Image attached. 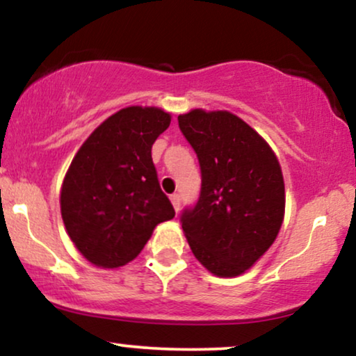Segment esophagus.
Instances as JSON below:
<instances>
[{"instance_id": "1", "label": "esophagus", "mask_w": 356, "mask_h": 356, "mask_svg": "<svg viewBox=\"0 0 356 356\" xmlns=\"http://www.w3.org/2000/svg\"><path fill=\"white\" fill-rule=\"evenodd\" d=\"M170 202H172L175 212L181 209V195H179V194H172V195H170Z\"/></svg>"}]
</instances>
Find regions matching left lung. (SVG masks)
<instances>
[{"label": "left lung", "instance_id": "8db88e82", "mask_svg": "<svg viewBox=\"0 0 356 356\" xmlns=\"http://www.w3.org/2000/svg\"><path fill=\"white\" fill-rule=\"evenodd\" d=\"M177 120L197 154L202 179L197 202L181 216L189 246L212 275H243L283 224L280 162L266 140L231 112L195 108Z\"/></svg>", "mask_w": 356, "mask_h": 356}]
</instances>
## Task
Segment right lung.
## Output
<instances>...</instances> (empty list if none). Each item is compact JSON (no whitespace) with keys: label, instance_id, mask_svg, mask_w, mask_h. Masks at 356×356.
<instances>
[{"label":"right lung","instance_id":"obj_1","mask_svg":"<svg viewBox=\"0 0 356 356\" xmlns=\"http://www.w3.org/2000/svg\"><path fill=\"white\" fill-rule=\"evenodd\" d=\"M169 125L170 115L161 108H122L73 157L61 186V218L73 244L95 266H124L157 224L175 216L152 162L154 142Z\"/></svg>","mask_w":356,"mask_h":356}]
</instances>
